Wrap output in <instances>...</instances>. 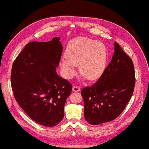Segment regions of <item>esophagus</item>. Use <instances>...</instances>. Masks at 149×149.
<instances>
[{
    "instance_id": "34e87169",
    "label": "esophagus",
    "mask_w": 149,
    "mask_h": 149,
    "mask_svg": "<svg viewBox=\"0 0 149 149\" xmlns=\"http://www.w3.org/2000/svg\"><path fill=\"white\" fill-rule=\"evenodd\" d=\"M72 90L74 91H75V92H77V91H79L81 90V89H80L79 87L76 86V85H74V86L73 87V88H72Z\"/></svg>"
}]
</instances>
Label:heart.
<instances>
[{"instance_id":"1","label":"heart","mask_w":149,"mask_h":149,"mask_svg":"<svg viewBox=\"0 0 149 149\" xmlns=\"http://www.w3.org/2000/svg\"><path fill=\"white\" fill-rule=\"evenodd\" d=\"M65 56L60 64L68 78L74 76L79 64L81 74L90 81L100 78L107 68L108 54L105 45L87 37L72 39L68 45Z\"/></svg>"}]
</instances>
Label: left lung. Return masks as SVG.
<instances>
[{"label":"left lung","mask_w":149,"mask_h":149,"mask_svg":"<svg viewBox=\"0 0 149 149\" xmlns=\"http://www.w3.org/2000/svg\"><path fill=\"white\" fill-rule=\"evenodd\" d=\"M135 84L132 60L115 42L114 55L104 74L95 84L81 92L85 120L99 125L115 120L130 100Z\"/></svg>","instance_id":"obj_1"}]
</instances>
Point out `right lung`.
<instances>
[{
  "mask_svg": "<svg viewBox=\"0 0 149 149\" xmlns=\"http://www.w3.org/2000/svg\"><path fill=\"white\" fill-rule=\"evenodd\" d=\"M62 50L59 37L48 42H30L12 67L15 99L33 120L48 127L63 119L65 103L72 89L68 81L56 74Z\"/></svg>",
  "mask_w": 149,
  "mask_h": 149,
  "instance_id": "right-lung-1",
  "label": "right lung"
}]
</instances>
